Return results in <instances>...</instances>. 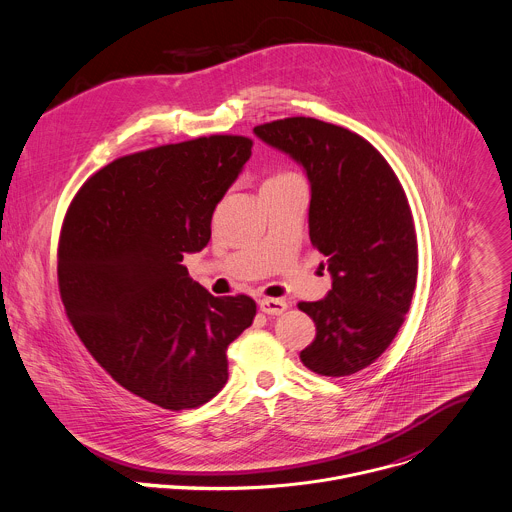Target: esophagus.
Masks as SVG:
<instances>
[{
    "label": "esophagus",
    "mask_w": 512,
    "mask_h": 512,
    "mask_svg": "<svg viewBox=\"0 0 512 512\" xmlns=\"http://www.w3.org/2000/svg\"><path fill=\"white\" fill-rule=\"evenodd\" d=\"M259 309L267 315H281L287 311V303L283 299H269V297H263L259 301Z\"/></svg>",
    "instance_id": "34e87169"
}]
</instances>
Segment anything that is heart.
I'll use <instances>...</instances> for the list:
<instances>
[{
    "instance_id": "obj_1",
    "label": "heart",
    "mask_w": 512,
    "mask_h": 512,
    "mask_svg": "<svg viewBox=\"0 0 512 512\" xmlns=\"http://www.w3.org/2000/svg\"><path fill=\"white\" fill-rule=\"evenodd\" d=\"M279 177H285V175H279ZM273 179H277V177H273Z\"/></svg>"
}]
</instances>
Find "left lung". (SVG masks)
Returning a JSON list of instances; mask_svg holds the SVG:
<instances>
[{
  "label": "left lung",
  "instance_id": "obj_1",
  "mask_svg": "<svg viewBox=\"0 0 512 512\" xmlns=\"http://www.w3.org/2000/svg\"><path fill=\"white\" fill-rule=\"evenodd\" d=\"M253 133L305 169L309 237L333 279L325 299L299 303L317 327L299 357L317 375H353L385 353L411 307L419 255L407 195L385 157L345 127L287 117Z\"/></svg>",
  "mask_w": 512,
  "mask_h": 512
}]
</instances>
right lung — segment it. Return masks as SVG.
<instances>
[{
  "label": "right lung",
  "mask_w": 512,
  "mask_h": 512,
  "mask_svg": "<svg viewBox=\"0 0 512 512\" xmlns=\"http://www.w3.org/2000/svg\"><path fill=\"white\" fill-rule=\"evenodd\" d=\"M251 147L211 135L115 159L67 209L57 261L67 317L113 381L161 409L213 399L229 377L227 347L255 319L251 297H213L181 265L209 243Z\"/></svg>",
  "instance_id": "1"
}]
</instances>
